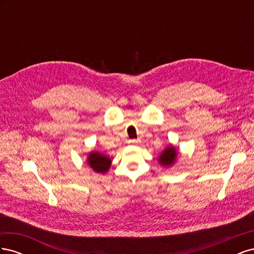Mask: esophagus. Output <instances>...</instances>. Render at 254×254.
Returning <instances> with one entry per match:
<instances>
[{
  "instance_id": "obj_1",
  "label": "esophagus",
  "mask_w": 254,
  "mask_h": 254,
  "mask_svg": "<svg viewBox=\"0 0 254 254\" xmlns=\"http://www.w3.org/2000/svg\"><path fill=\"white\" fill-rule=\"evenodd\" d=\"M128 143H129V144H137V143H139V140H135V139H133V140H129V141H128Z\"/></svg>"
}]
</instances>
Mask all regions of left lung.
Here are the masks:
<instances>
[{
    "instance_id": "obj_1",
    "label": "left lung",
    "mask_w": 254,
    "mask_h": 254,
    "mask_svg": "<svg viewBox=\"0 0 254 254\" xmlns=\"http://www.w3.org/2000/svg\"><path fill=\"white\" fill-rule=\"evenodd\" d=\"M177 157V151L176 149L173 147V146H168L166 149H164V151L161 153V156L159 158V162L162 165H172Z\"/></svg>"
}]
</instances>
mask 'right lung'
<instances>
[{
	"label": "right lung",
	"instance_id": "add662e5",
	"mask_svg": "<svg viewBox=\"0 0 254 254\" xmlns=\"http://www.w3.org/2000/svg\"><path fill=\"white\" fill-rule=\"evenodd\" d=\"M88 163L96 173L104 174L109 170L111 165V160L108 157L102 155V153L93 151L90 153L88 158Z\"/></svg>",
	"mask_w": 254,
	"mask_h": 254
}]
</instances>
